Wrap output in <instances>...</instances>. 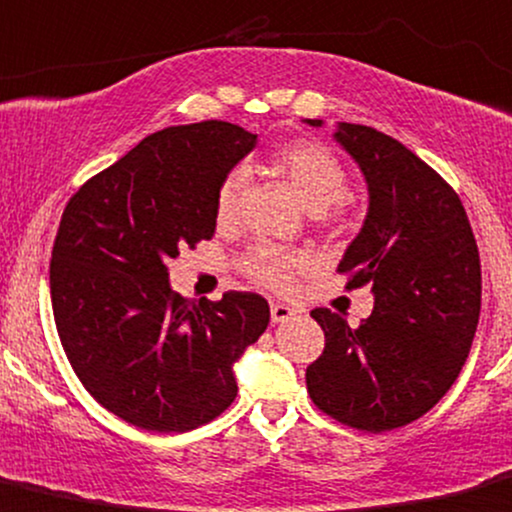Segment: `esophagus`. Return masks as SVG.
Here are the masks:
<instances>
[{
	"label": "esophagus",
	"mask_w": 512,
	"mask_h": 512,
	"mask_svg": "<svg viewBox=\"0 0 512 512\" xmlns=\"http://www.w3.org/2000/svg\"><path fill=\"white\" fill-rule=\"evenodd\" d=\"M270 314H272V321H274V324H284V321L292 319V316H294V309H292V306L282 304V301H272Z\"/></svg>",
	"instance_id": "1"
}]
</instances>
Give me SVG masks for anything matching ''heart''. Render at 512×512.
Listing matches in <instances>:
<instances>
[{
    "instance_id": "obj_1",
    "label": "heart",
    "mask_w": 512,
    "mask_h": 512,
    "mask_svg": "<svg viewBox=\"0 0 512 512\" xmlns=\"http://www.w3.org/2000/svg\"><path fill=\"white\" fill-rule=\"evenodd\" d=\"M272 174L287 181L297 193L301 206L324 228L346 230L353 223V208L346 198L348 174L343 161L314 139H294L282 144L267 159ZM245 188V174L240 169L230 171L215 191V223L228 228L235 223L240 208V196ZM314 257L304 250H282L274 245H260L247 252L242 270L257 284L272 289H287L294 277L306 272Z\"/></svg>"
}]
</instances>
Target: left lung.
I'll return each mask as SVG.
<instances>
[{"label":"left lung","instance_id":"8db88e82","mask_svg":"<svg viewBox=\"0 0 512 512\" xmlns=\"http://www.w3.org/2000/svg\"><path fill=\"white\" fill-rule=\"evenodd\" d=\"M336 139L370 191L338 274L346 289L370 284L375 306L355 328L311 311L326 346L306 390L331 419L378 434L427 414L459 378L481 314V260L459 193L432 166L373 127L341 122Z\"/></svg>","mask_w":512,"mask_h":512}]
</instances>
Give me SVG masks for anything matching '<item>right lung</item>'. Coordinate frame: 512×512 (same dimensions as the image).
Here are the masks:
<instances>
[{
	"mask_svg": "<svg viewBox=\"0 0 512 512\" xmlns=\"http://www.w3.org/2000/svg\"><path fill=\"white\" fill-rule=\"evenodd\" d=\"M257 134L220 120L161 129L85 181L51 250V304L85 390L139 429L179 434L238 395L233 363L270 324L255 292L191 304L166 262L215 233V191Z\"/></svg>",
	"mask_w": 512,
	"mask_h": 512,
	"instance_id": "right-lung-1",
	"label": "right lung"
}]
</instances>
